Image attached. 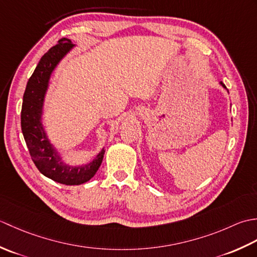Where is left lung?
<instances>
[{
  "instance_id": "1",
  "label": "left lung",
  "mask_w": 257,
  "mask_h": 257,
  "mask_svg": "<svg viewBox=\"0 0 257 257\" xmlns=\"http://www.w3.org/2000/svg\"><path fill=\"white\" fill-rule=\"evenodd\" d=\"M220 85H221V86L223 87V88H224V89H226V87H225V85H224V84H223V83H222V81H220ZM226 90H227V89H226Z\"/></svg>"
}]
</instances>
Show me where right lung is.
<instances>
[{
	"mask_svg": "<svg viewBox=\"0 0 257 257\" xmlns=\"http://www.w3.org/2000/svg\"><path fill=\"white\" fill-rule=\"evenodd\" d=\"M75 46L69 38H62L41 58L27 81L21 112L22 133L36 168L53 181L66 185H78L89 181L99 169L105 155V148H102L94 159L85 165L66 163L51 143L43 122L45 98L52 75Z\"/></svg>",
	"mask_w": 257,
	"mask_h": 257,
	"instance_id": "add662e5",
	"label": "right lung"
}]
</instances>
